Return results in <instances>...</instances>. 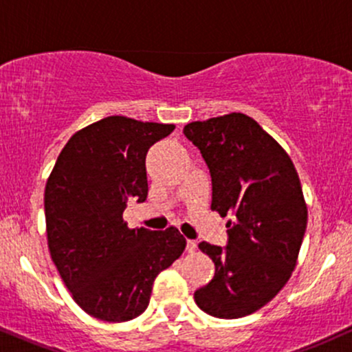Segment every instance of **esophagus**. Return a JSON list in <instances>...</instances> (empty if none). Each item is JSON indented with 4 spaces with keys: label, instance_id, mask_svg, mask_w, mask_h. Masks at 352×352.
<instances>
[{
    "label": "esophagus",
    "instance_id": "obj_1",
    "mask_svg": "<svg viewBox=\"0 0 352 352\" xmlns=\"http://www.w3.org/2000/svg\"><path fill=\"white\" fill-rule=\"evenodd\" d=\"M197 250V241L195 240H187V252L188 253H195Z\"/></svg>",
    "mask_w": 352,
    "mask_h": 352
}]
</instances>
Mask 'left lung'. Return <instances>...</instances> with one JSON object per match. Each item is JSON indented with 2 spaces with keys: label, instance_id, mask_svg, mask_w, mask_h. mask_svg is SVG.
Listing matches in <instances>:
<instances>
[{
  "label": "left lung",
  "instance_id": "8db88e82",
  "mask_svg": "<svg viewBox=\"0 0 352 352\" xmlns=\"http://www.w3.org/2000/svg\"><path fill=\"white\" fill-rule=\"evenodd\" d=\"M212 175L210 208L228 221V245L201 241L215 263L212 281L193 294L210 316H248L292 276L308 223V207L292 157L256 120L232 112L184 127Z\"/></svg>",
  "mask_w": 352,
  "mask_h": 352
}]
</instances>
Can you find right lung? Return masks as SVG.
Segmentation results:
<instances>
[{"mask_svg": "<svg viewBox=\"0 0 352 352\" xmlns=\"http://www.w3.org/2000/svg\"><path fill=\"white\" fill-rule=\"evenodd\" d=\"M175 125L109 116L60 151L44 190L46 235L72 300L89 316L122 322L148 306L157 274L184 253L179 228H129L127 201L147 199L145 155Z\"/></svg>", "mask_w": 352, "mask_h": 352, "instance_id": "1", "label": "right lung"}]
</instances>
